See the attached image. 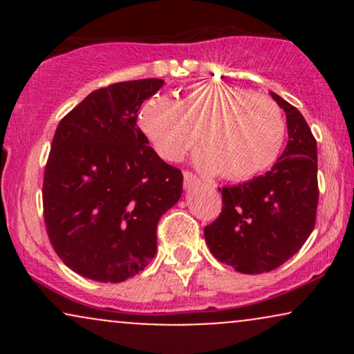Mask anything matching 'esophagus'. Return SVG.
Masks as SVG:
<instances>
[{"label": "esophagus", "instance_id": "esophagus-1", "mask_svg": "<svg viewBox=\"0 0 354 354\" xmlns=\"http://www.w3.org/2000/svg\"><path fill=\"white\" fill-rule=\"evenodd\" d=\"M183 176H185V188L186 189H191L193 186H196L198 183H200V178L196 176V174L189 173V171H185L183 173Z\"/></svg>", "mask_w": 354, "mask_h": 354}]
</instances>
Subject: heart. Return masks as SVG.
Here are the masks:
<instances>
[{
	"label": "heart",
	"mask_w": 354,
	"mask_h": 354,
	"mask_svg": "<svg viewBox=\"0 0 354 354\" xmlns=\"http://www.w3.org/2000/svg\"><path fill=\"white\" fill-rule=\"evenodd\" d=\"M138 128L160 158L181 161L198 140L194 165L205 174L246 181L265 173L281 154L286 138L283 111L268 96L228 84H196L176 101L145 100Z\"/></svg>",
	"instance_id": "1"
}]
</instances>
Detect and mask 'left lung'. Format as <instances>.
<instances>
[{
  "instance_id": "left-lung-1",
  "label": "left lung",
  "mask_w": 354,
  "mask_h": 354,
  "mask_svg": "<svg viewBox=\"0 0 354 354\" xmlns=\"http://www.w3.org/2000/svg\"><path fill=\"white\" fill-rule=\"evenodd\" d=\"M286 113L288 145L270 171L236 186L219 188L223 208L205 228L218 261L239 273L276 270L310 238L318 208L316 140L301 113L271 91Z\"/></svg>"
}]
</instances>
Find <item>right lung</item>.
<instances>
[{
    "mask_svg": "<svg viewBox=\"0 0 354 354\" xmlns=\"http://www.w3.org/2000/svg\"><path fill=\"white\" fill-rule=\"evenodd\" d=\"M165 84L146 78L89 93L56 128L44 168L43 213L61 261L100 283L143 271L156 226L178 203L183 174L138 128V109Z\"/></svg>",
    "mask_w": 354,
    "mask_h": 354,
    "instance_id": "add662e5",
    "label": "right lung"
}]
</instances>
